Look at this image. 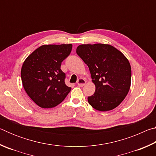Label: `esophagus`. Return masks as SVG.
<instances>
[{
    "label": "esophagus",
    "mask_w": 156,
    "mask_h": 156,
    "mask_svg": "<svg viewBox=\"0 0 156 156\" xmlns=\"http://www.w3.org/2000/svg\"><path fill=\"white\" fill-rule=\"evenodd\" d=\"M78 85L79 87H83L86 84V80L84 78H79L78 80Z\"/></svg>",
    "instance_id": "34e87169"
}]
</instances>
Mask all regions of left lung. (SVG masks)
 I'll list each match as a JSON object with an SVG mask.
<instances>
[{
  "instance_id": "8db88e82",
  "label": "left lung",
  "mask_w": 156,
  "mask_h": 156,
  "mask_svg": "<svg viewBox=\"0 0 156 156\" xmlns=\"http://www.w3.org/2000/svg\"><path fill=\"white\" fill-rule=\"evenodd\" d=\"M76 53L87 65L96 91L88 97L95 109L107 112L117 107L131 86V69L122 52L110 44H80Z\"/></svg>"
}]
</instances>
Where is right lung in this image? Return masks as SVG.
<instances>
[{"instance_id":"right-lung-1","label":"right lung","mask_w":156,"mask_h":156,"mask_svg":"<svg viewBox=\"0 0 156 156\" xmlns=\"http://www.w3.org/2000/svg\"><path fill=\"white\" fill-rule=\"evenodd\" d=\"M72 49V44H44L34 51L23 62L20 72L23 87L40 107L57 106L70 92L60 66Z\"/></svg>"}]
</instances>
